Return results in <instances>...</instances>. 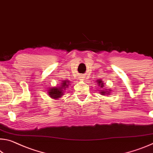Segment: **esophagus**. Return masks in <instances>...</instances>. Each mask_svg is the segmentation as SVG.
<instances>
[{
    "instance_id": "esophagus-1",
    "label": "esophagus",
    "mask_w": 153,
    "mask_h": 153,
    "mask_svg": "<svg viewBox=\"0 0 153 153\" xmlns=\"http://www.w3.org/2000/svg\"><path fill=\"white\" fill-rule=\"evenodd\" d=\"M79 78H80L81 79H83L84 78V76H79Z\"/></svg>"
}]
</instances>
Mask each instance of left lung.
I'll list each match as a JSON object with an SVG mask.
<instances>
[{"instance_id": "8db88e82", "label": "left lung", "mask_w": 153, "mask_h": 153, "mask_svg": "<svg viewBox=\"0 0 153 153\" xmlns=\"http://www.w3.org/2000/svg\"><path fill=\"white\" fill-rule=\"evenodd\" d=\"M97 83L98 86L101 88V90H100L101 94H102V95H109V94H110L111 90L109 89V91L107 89H104L103 90L104 84H103V82L102 80H101V79H99L98 80H97Z\"/></svg>"}]
</instances>
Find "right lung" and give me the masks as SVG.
Masks as SVG:
<instances>
[{
  "label": "right lung",
  "instance_id": "obj_1",
  "mask_svg": "<svg viewBox=\"0 0 153 153\" xmlns=\"http://www.w3.org/2000/svg\"><path fill=\"white\" fill-rule=\"evenodd\" d=\"M70 81L69 80H63L62 81V83L60 86L57 87H52L49 88L48 91V94L52 99H60L62 96L64 95L65 91L66 88L69 86Z\"/></svg>",
  "mask_w": 153,
  "mask_h": 153
}]
</instances>
